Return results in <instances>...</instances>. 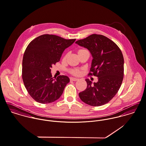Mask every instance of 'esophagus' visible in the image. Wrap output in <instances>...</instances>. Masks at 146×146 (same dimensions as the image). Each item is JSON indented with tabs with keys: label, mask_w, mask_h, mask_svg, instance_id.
<instances>
[{
	"label": "esophagus",
	"mask_w": 146,
	"mask_h": 146,
	"mask_svg": "<svg viewBox=\"0 0 146 146\" xmlns=\"http://www.w3.org/2000/svg\"><path fill=\"white\" fill-rule=\"evenodd\" d=\"M70 81H77L78 80V79L76 78H70Z\"/></svg>",
	"instance_id": "1"
}]
</instances>
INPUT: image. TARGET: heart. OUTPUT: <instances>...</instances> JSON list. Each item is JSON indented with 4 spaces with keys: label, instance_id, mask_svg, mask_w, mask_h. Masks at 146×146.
<instances>
[{
    "label": "heart",
    "instance_id": "obj_1",
    "mask_svg": "<svg viewBox=\"0 0 146 146\" xmlns=\"http://www.w3.org/2000/svg\"><path fill=\"white\" fill-rule=\"evenodd\" d=\"M86 50H84V49H80L77 51V54H80L81 52H83ZM67 57H68V55H65V56H64V58H63V60L64 61L66 60ZM81 73L82 72H81V70H80L78 69H72L70 70V73L74 75V76H80L81 74Z\"/></svg>",
    "mask_w": 146,
    "mask_h": 146
}]
</instances>
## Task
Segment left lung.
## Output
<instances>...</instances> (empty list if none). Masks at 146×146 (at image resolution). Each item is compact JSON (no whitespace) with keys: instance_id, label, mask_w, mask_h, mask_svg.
<instances>
[{"instance_id":"obj_1","label":"left lung","mask_w":146,"mask_h":146,"mask_svg":"<svg viewBox=\"0 0 146 146\" xmlns=\"http://www.w3.org/2000/svg\"><path fill=\"white\" fill-rule=\"evenodd\" d=\"M88 49L92 60L89 75L98 77L97 82L85 80L86 89L79 94L81 100L93 106L109 102L119 91L124 76V58L117 45L101 35L93 34L76 42Z\"/></svg>"}]
</instances>
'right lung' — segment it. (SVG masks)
Masks as SVG:
<instances>
[{
	"instance_id": "1",
	"label": "right lung",
	"mask_w": 146,
	"mask_h": 146,
	"mask_svg": "<svg viewBox=\"0 0 146 146\" xmlns=\"http://www.w3.org/2000/svg\"><path fill=\"white\" fill-rule=\"evenodd\" d=\"M75 41L46 34L36 37L27 46L22 60V79L29 94L36 101L51 103L62 95L70 80L66 76L54 79L51 68L60 61L65 49Z\"/></svg>"
}]
</instances>
